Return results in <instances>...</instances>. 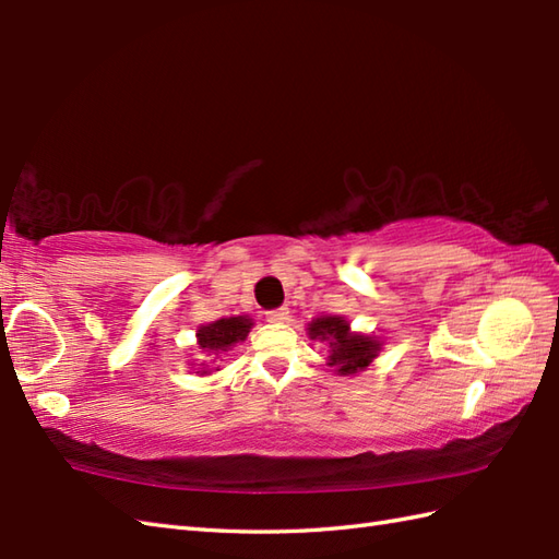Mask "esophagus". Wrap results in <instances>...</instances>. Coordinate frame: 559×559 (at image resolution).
<instances>
[{
    "label": "esophagus",
    "instance_id": "obj_1",
    "mask_svg": "<svg viewBox=\"0 0 559 559\" xmlns=\"http://www.w3.org/2000/svg\"><path fill=\"white\" fill-rule=\"evenodd\" d=\"M288 307H278V310H269L266 312V322H271V324H283V322H288Z\"/></svg>",
    "mask_w": 559,
    "mask_h": 559
}]
</instances>
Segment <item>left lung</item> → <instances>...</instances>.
I'll use <instances>...</instances> for the list:
<instances>
[{
  "label": "left lung",
  "mask_w": 559,
  "mask_h": 559,
  "mask_svg": "<svg viewBox=\"0 0 559 559\" xmlns=\"http://www.w3.org/2000/svg\"><path fill=\"white\" fill-rule=\"evenodd\" d=\"M310 336L329 341V365H336L341 374H355L365 370L377 358L379 341L370 336L350 334V326L341 317H322L310 324Z\"/></svg>",
  "instance_id": "left-lung-1"
}]
</instances>
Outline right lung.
Listing matches in <instances>:
<instances>
[{
  "instance_id": "obj_1",
  "label": "right lung",
  "mask_w": 559,
  "mask_h": 559,
  "mask_svg": "<svg viewBox=\"0 0 559 559\" xmlns=\"http://www.w3.org/2000/svg\"><path fill=\"white\" fill-rule=\"evenodd\" d=\"M252 322L247 317H230V319H218V322L206 324L199 329V346L209 353L228 350L233 343L245 341Z\"/></svg>"
}]
</instances>
